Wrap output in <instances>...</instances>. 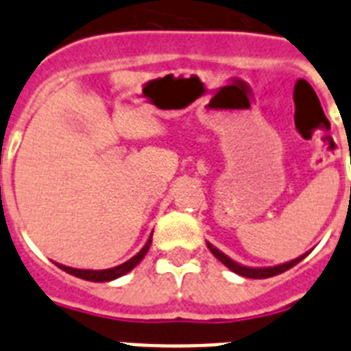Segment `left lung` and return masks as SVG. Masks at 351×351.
Returning a JSON list of instances; mask_svg holds the SVG:
<instances>
[{"mask_svg":"<svg viewBox=\"0 0 351 351\" xmlns=\"http://www.w3.org/2000/svg\"><path fill=\"white\" fill-rule=\"evenodd\" d=\"M207 247H209L210 253H213V255L216 256V258H218L223 265H226V267L230 269L232 272H235V274H239V276H244V278H251V280H265V278H272V276L281 274V272L288 271V269L295 267L297 263H299L300 260L306 258L309 253L308 251V253H304V255L297 256V258L290 260V262L280 263V265H272V267H247V265H243V263H239V262H235V260H232L230 256H226L223 251H219L218 247L213 246L210 243H207Z\"/></svg>","mask_w":351,"mask_h":351,"instance_id":"left-lung-1","label":"left lung"}]
</instances>
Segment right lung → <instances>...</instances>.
<instances>
[{"instance_id": "obj_1", "label": "right lung", "mask_w": 351, "mask_h": 351, "mask_svg": "<svg viewBox=\"0 0 351 351\" xmlns=\"http://www.w3.org/2000/svg\"><path fill=\"white\" fill-rule=\"evenodd\" d=\"M153 243V234L149 235L147 243L144 244L141 251H138L137 255L132 256L130 260H126L125 263H121L117 267H110V269H101V271H93V269H75V267H68V265H63V263H58L54 262L61 271L68 272V274L75 276V278H80V280H86V281H95V283H105V281H112L121 278V276L128 274L132 269H135L138 263L142 262V258L145 256V253L149 251V246Z\"/></svg>"}]
</instances>
